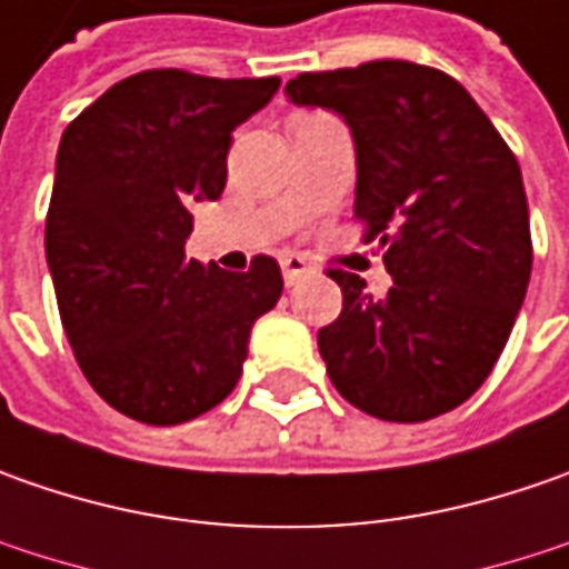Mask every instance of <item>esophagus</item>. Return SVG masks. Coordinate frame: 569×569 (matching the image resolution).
Here are the masks:
<instances>
[{
  "label": "esophagus",
  "mask_w": 569,
  "mask_h": 569,
  "mask_svg": "<svg viewBox=\"0 0 569 569\" xmlns=\"http://www.w3.org/2000/svg\"><path fill=\"white\" fill-rule=\"evenodd\" d=\"M307 272H310V262H307L303 256H297V252H284V256H281V274H284L288 284H295L297 278Z\"/></svg>",
  "instance_id": "34e87169"
}]
</instances>
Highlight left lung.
<instances>
[{
  "mask_svg": "<svg viewBox=\"0 0 569 569\" xmlns=\"http://www.w3.org/2000/svg\"><path fill=\"white\" fill-rule=\"evenodd\" d=\"M284 94L348 122L355 214L392 288L332 269L341 313L319 329L332 386L380 421L447 415L488 380L532 274L529 202L513 151L447 72L380 59L303 72Z\"/></svg>",
  "mask_w": 569,
  "mask_h": 569,
  "instance_id": "8db88e82",
  "label": "left lung"
}]
</instances>
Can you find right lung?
<instances>
[{"mask_svg":"<svg viewBox=\"0 0 569 569\" xmlns=\"http://www.w3.org/2000/svg\"><path fill=\"white\" fill-rule=\"evenodd\" d=\"M281 78L151 69L117 81L62 132L47 211V266L76 361L100 399L170 427L224 402L252 322L281 297V269L187 256L189 206L228 183L230 132Z\"/></svg>","mask_w":569,"mask_h":569,"instance_id":"1","label":"right lung"}]
</instances>
